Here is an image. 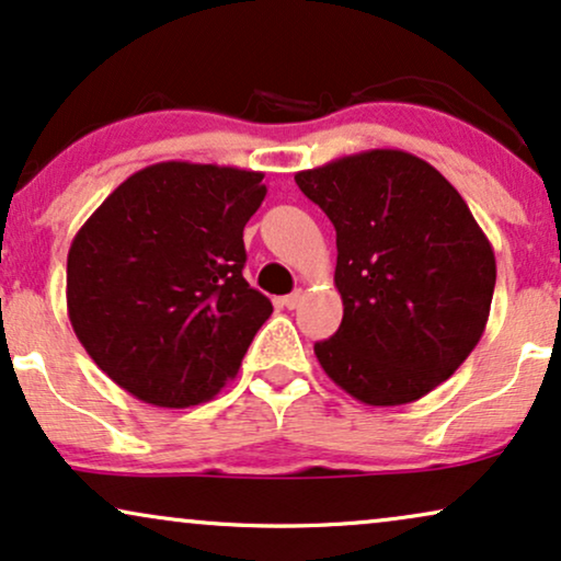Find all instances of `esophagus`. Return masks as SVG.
<instances>
[{
  "label": "esophagus",
  "mask_w": 561,
  "mask_h": 561,
  "mask_svg": "<svg viewBox=\"0 0 561 561\" xmlns=\"http://www.w3.org/2000/svg\"><path fill=\"white\" fill-rule=\"evenodd\" d=\"M301 301H304V290H294V294L283 296V307L286 309H298L301 307Z\"/></svg>",
  "instance_id": "1"
}]
</instances>
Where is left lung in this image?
<instances>
[{"mask_svg": "<svg viewBox=\"0 0 561 561\" xmlns=\"http://www.w3.org/2000/svg\"><path fill=\"white\" fill-rule=\"evenodd\" d=\"M296 185L337 231L343 322L314 345L324 374L370 407L417 402L469 358L490 319L492 244L425 159L368 149Z\"/></svg>", "mask_w": 561, "mask_h": 561, "instance_id": "left-lung-1", "label": "left lung"}]
</instances>
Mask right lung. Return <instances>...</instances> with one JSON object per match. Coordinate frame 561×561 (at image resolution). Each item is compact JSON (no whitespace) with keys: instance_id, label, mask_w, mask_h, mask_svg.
<instances>
[{"instance_id":"obj_1","label":"right lung","mask_w":561,"mask_h":561,"mask_svg":"<svg viewBox=\"0 0 561 561\" xmlns=\"http://www.w3.org/2000/svg\"><path fill=\"white\" fill-rule=\"evenodd\" d=\"M263 172L159 162L77 231L67 311L90 358L141 402L183 410L237 376L271 298L244 280V224Z\"/></svg>"}]
</instances>
